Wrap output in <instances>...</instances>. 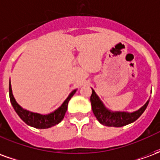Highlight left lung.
<instances>
[{
  "label": "left lung",
  "instance_id": "1",
  "mask_svg": "<svg viewBox=\"0 0 160 160\" xmlns=\"http://www.w3.org/2000/svg\"><path fill=\"white\" fill-rule=\"evenodd\" d=\"M92 93L91 95L90 100L92 112L101 124H103L104 126H108V127L119 128L134 122V121L137 120L144 112L150 100L148 99L143 106H141L139 110L133 111V112L113 111L109 110L104 105V103L101 101L99 97L98 96L92 88Z\"/></svg>",
  "mask_w": 160,
  "mask_h": 160
}]
</instances>
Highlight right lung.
I'll return each mask as SVG.
<instances>
[{
  "label": "right lung",
  "instance_id": "1",
  "mask_svg": "<svg viewBox=\"0 0 160 160\" xmlns=\"http://www.w3.org/2000/svg\"><path fill=\"white\" fill-rule=\"evenodd\" d=\"M76 91L77 89H74L73 91H72L69 93V95L68 96V98L64 100V102L61 104V106L57 108L56 110H55L53 112L49 113V114L42 115L39 114V113L27 111L26 109L21 107L16 102L15 98L12 95L11 82L9 81L10 102H11L14 111H16V113L27 125H29L31 127L36 128H42V129L53 127V126H55V125L60 123L62 122V120L64 118L67 110H68V104L71 99V98L73 97L74 93L76 92Z\"/></svg>",
  "mask_w": 160,
  "mask_h": 160
}]
</instances>
